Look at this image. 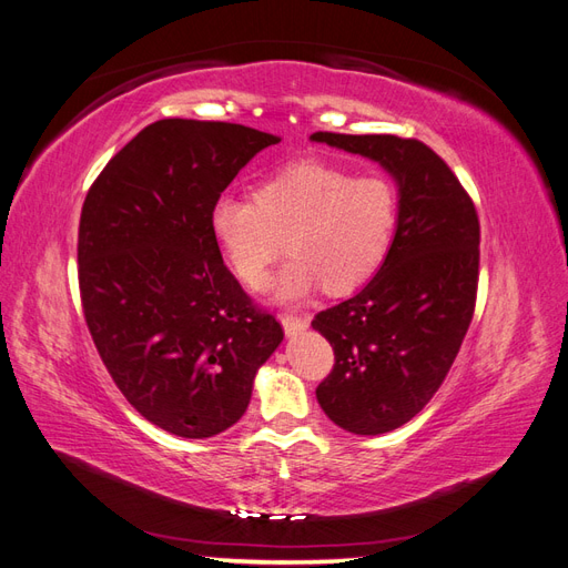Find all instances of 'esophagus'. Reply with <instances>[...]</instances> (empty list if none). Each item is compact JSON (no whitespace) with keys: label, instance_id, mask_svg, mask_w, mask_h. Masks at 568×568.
<instances>
[{"label":"esophagus","instance_id":"obj_1","mask_svg":"<svg viewBox=\"0 0 568 568\" xmlns=\"http://www.w3.org/2000/svg\"><path fill=\"white\" fill-rule=\"evenodd\" d=\"M282 326L286 336H296L301 334L305 326H307V320L305 317H296V315H282Z\"/></svg>","mask_w":568,"mask_h":568}]
</instances>
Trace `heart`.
I'll return each instance as SVG.
<instances>
[{"label": "heart", "mask_w": 568, "mask_h": 568, "mask_svg": "<svg viewBox=\"0 0 568 568\" xmlns=\"http://www.w3.org/2000/svg\"><path fill=\"white\" fill-rule=\"evenodd\" d=\"M398 227V192L379 173L307 159L288 163L253 186V201L220 196L211 232L234 277L261 294L272 265L291 251L277 301L298 303L324 284L348 294L374 277Z\"/></svg>", "instance_id": "heart-1"}]
</instances>
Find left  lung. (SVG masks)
Segmentation results:
<instances>
[{
	"label": "left lung",
	"instance_id": "obj_1",
	"mask_svg": "<svg viewBox=\"0 0 568 568\" xmlns=\"http://www.w3.org/2000/svg\"><path fill=\"white\" fill-rule=\"evenodd\" d=\"M311 140L382 163L398 182V227L384 265L313 320L336 357L315 390L320 407L351 434L379 436L434 398L467 336L478 288L476 205L419 140L336 132Z\"/></svg>",
	"mask_w": 568,
	"mask_h": 568
}]
</instances>
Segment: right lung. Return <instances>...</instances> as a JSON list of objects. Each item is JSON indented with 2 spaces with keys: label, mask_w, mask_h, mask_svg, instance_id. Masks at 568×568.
<instances>
[{
  "label": "right lung",
  "mask_w": 568,
  "mask_h": 568,
  "mask_svg": "<svg viewBox=\"0 0 568 568\" xmlns=\"http://www.w3.org/2000/svg\"><path fill=\"white\" fill-rule=\"evenodd\" d=\"M280 136L236 123L156 120L84 196V322L120 393L168 434L211 438L242 419L257 367L284 338L211 232L213 203Z\"/></svg>",
  "instance_id": "obj_1"
}]
</instances>
